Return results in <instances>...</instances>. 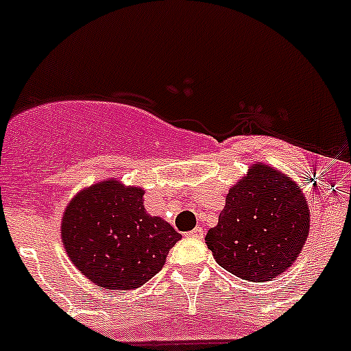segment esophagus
I'll return each instance as SVG.
<instances>
[{"instance_id":"obj_1","label":"esophagus","mask_w":351,"mask_h":351,"mask_svg":"<svg viewBox=\"0 0 351 351\" xmlns=\"http://www.w3.org/2000/svg\"><path fill=\"white\" fill-rule=\"evenodd\" d=\"M186 235H188V237H193V239H202L204 237V228H202V226H197V228H193L191 232H186Z\"/></svg>"}]
</instances>
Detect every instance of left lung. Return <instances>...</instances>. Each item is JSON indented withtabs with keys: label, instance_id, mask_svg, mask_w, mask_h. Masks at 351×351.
<instances>
[{
	"label": "left lung",
	"instance_id": "8db88e82",
	"mask_svg": "<svg viewBox=\"0 0 351 351\" xmlns=\"http://www.w3.org/2000/svg\"><path fill=\"white\" fill-rule=\"evenodd\" d=\"M309 234V207L300 186L274 167L253 163L228 190L206 244L225 271L263 283L287 271Z\"/></svg>",
	"mask_w": 351,
	"mask_h": 351
}]
</instances>
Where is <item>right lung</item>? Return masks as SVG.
<instances>
[{
  "label": "right lung",
  "instance_id": "add662e5",
  "mask_svg": "<svg viewBox=\"0 0 351 351\" xmlns=\"http://www.w3.org/2000/svg\"><path fill=\"white\" fill-rule=\"evenodd\" d=\"M181 239L165 219L144 207V190L116 179L84 188L61 221L71 263L107 290H133L156 276Z\"/></svg>",
  "mask_w": 351,
  "mask_h": 351
}]
</instances>
